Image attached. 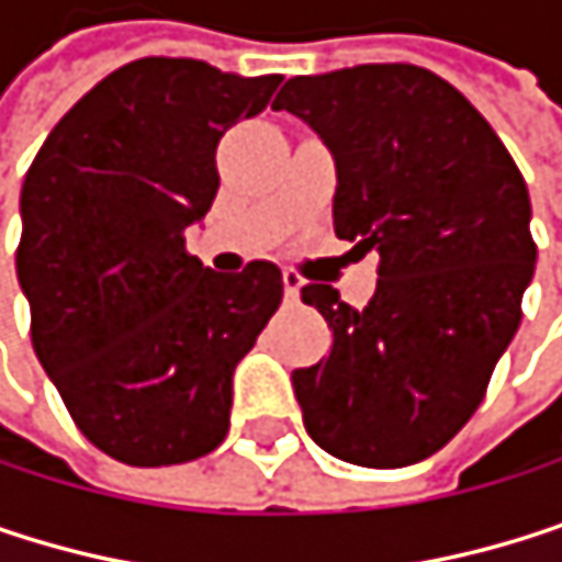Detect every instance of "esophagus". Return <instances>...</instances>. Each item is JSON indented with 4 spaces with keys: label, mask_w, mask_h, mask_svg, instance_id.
Returning <instances> with one entry per match:
<instances>
[{
    "label": "esophagus",
    "mask_w": 562,
    "mask_h": 562,
    "mask_svg": "<svg viewBox=\"0 0 562 562\" xmlns=\"http://www.w3.org/2000/svg\"><path fill=\"white\" fill-rule=\"evenodd\" d=\"M283 286H286V296H290V300H300L303 276H300L296 269H286V272H283Z\"/></svg>",
    "instance_id": "esophagus-1"
}]
</instances>
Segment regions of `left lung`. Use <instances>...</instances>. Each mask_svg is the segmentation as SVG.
Wrapping results in <instances>:
<instances>
[{"label": "left lung", "mask_w": 562, "mask_h": 562, "mask_svg": "<svg viewBox=\"0 0 562 562\" xmlns=\"http://www.w3.org/2000/svg\"><path fill=\"white\" fill-rule=\"evenodd\" d=\"M333 150V223L379 252V286L356 310L303 286L333 349L293 372L310 438L359 468L441 451L484 402L520 326L533 276L530 193L484 114L418 65L296 75L272 101Z\"/></svg>", "instance_id": "8db88e82"}]
</instances>
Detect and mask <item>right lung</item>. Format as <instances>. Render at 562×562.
Masks as SVG:
<instances>
[{
	"mask_svg": "<svg viewBox=\"0 0 562 562\" xmlns=\"http://www.w3.org/2000/svg\"><path fill=\"white\" fill-rule=\"evenodd\" d=\"M279 81L137 58L52 127L25 173L15 272L32 349L78 431L121 464L210 454L233 369L283 303L276 262L223 276L187 249L220 187V137Z\"/></svg>",
	"mask_w": 562,
	"mask_h": 562,
	"instance_id": "1",
	"label": "right lung"
}]
</instances>
